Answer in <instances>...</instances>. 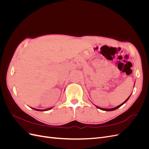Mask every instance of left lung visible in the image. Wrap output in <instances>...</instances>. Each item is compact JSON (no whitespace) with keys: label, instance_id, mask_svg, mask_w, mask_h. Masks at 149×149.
Returning a JSON list of instances; mask_svg holds the SVG:
<instances>
[{"label":"left lung","instance_id":"8db88e82","mask_svg":"<svg viewBox=\"0 0 149 149\" xmlns=\"http://www.w3.org/2000/svg\"><path fill=\"white\" fill-rule=\"evenodd\" d=\"M130 97V96L127 99V100H126L123 103H122L121 104H120L119 106H117V107H114V108H111V109H104V108H101V107H98V106H96L97 108H99V109H101V110H102V111H114V110H116V109H118L119 107H120L121 106H123L124 104L125 103V102H126L127 101V100H129V98Z\"/></svg>","mask_w":149,"mask_h":149}]
</instances>
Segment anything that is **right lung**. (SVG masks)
<instances>
[{"mask_svg": "<svg viewBox=\"0 0 149 149\" xmlns=\"http://www.w3.org/2000/svg\"><path fill=\"white\" fill-rule=\"evenodd\" d=\"M32 109L36 110V111H48V110H49L50 109H52V108H49V109H44V110H41V109H34V108H32Z\"/></svg>", "mask_w": 149, "mask_h": 149, "instance_id": "add662e5", "label": "right lung"}]
</instances>
